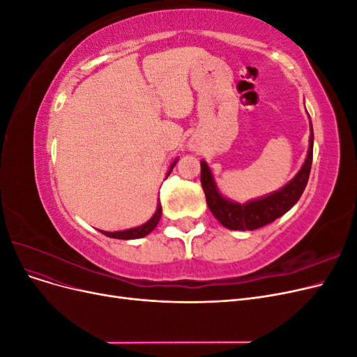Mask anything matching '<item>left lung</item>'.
I'll return each instance as SVG.
<instances>
[{"instance_id":"1","label":"left lung","mask_w":357,"mask_h":357,"mask_svg":"<svg viewBox=\"0 0 357 357\" xmlns=\"http://www.w3.org/2000/svg\"><path fill=\"white\" fill-rule=\"evenodd\" d=\"M310 147L304 165L301 167L298 174L291 178L286 186L280 190L269 193L264 198L248 201L245 204L234 202L225 198L218 189L213 178L207 162L201 160V185L205 193V199L213 215L225 228L234 231H253L274 222L287 213L301 198L304 192L312 162V144H314V134L310 121Z\"/></svg>"}]
</instances>
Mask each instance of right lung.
<instances>
[{"label":"right lung","instance_id":"1","mask_svg":"<svg viewBox=\"0 0 357 357\" xmlns=\"http://www.w3.org/2000/svg\"><path fill=\"white\" fill-rule=\"evenodd\" d=\"M176 164H177V159L171 164L169 171H168L167 176H169V172L172 171V168L176 167ZM160 215H162V207H160V202H159L155 214L152 215V219L147 220L144 225L137 226V228H132V229H125V231H117V232H107V231H100V232L104 234V235H107V236H110V238H116V240H135V238H143V236H146L147 234H150V232H152V231L156 228V225H158L159 220H160Z\"/></svg>","mask_w":357,"mask_h":357}]
</instances>
